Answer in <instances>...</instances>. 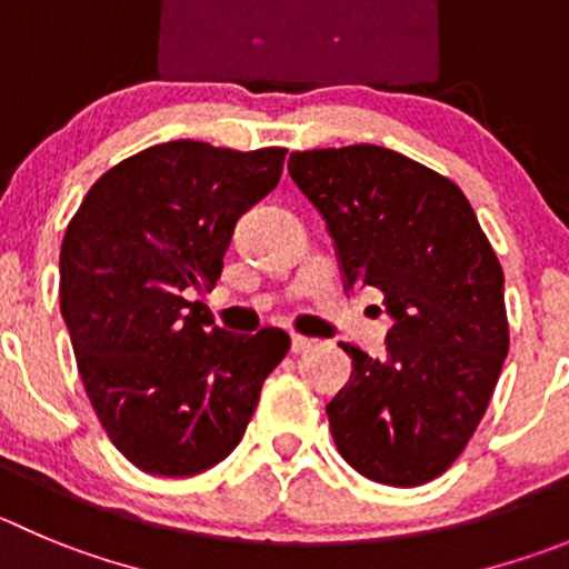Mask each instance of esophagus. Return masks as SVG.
Wrapping results in <instances>:
<instances>
[{"label": "esophagus", "mask_w": 569, "mask_h": 569, "mask_svg": "<svg viewBox=\"0 0 569 569\" xmlns=\"http://www.w3.org/2000/svg\"><path fill=\"white\" fill-rule=\"evenodd\" d=\"M311 348H315V339L300 337V333H295V337H291V353H309Z\"/></svg>", "instance_id": "esophagus-1"}]
</instances>
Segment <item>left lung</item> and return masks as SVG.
Segmentation results:
<instances>
[{
    "mask_svg": "<svg viewBox=\"0 0 569 569\" xmlns=\"http://www.w3.org/2000/svg\"><path fill=\"white\" fill-rule=\"evenodd\" d=\"M345 286H373L396 320L387 357L342 342L350 381L326 407L359 475L398 488L443 475L475 435L508 357L502 267L452 179L379 146L295 151Z\"/></svg>",
    "mask_w": 569,
    "mask_h": 569,
    "instance_id": "obj_1",
    "label": "left lung"
}]
</instances>
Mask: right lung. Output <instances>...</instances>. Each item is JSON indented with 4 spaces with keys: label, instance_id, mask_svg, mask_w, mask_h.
Here are the masks:
<instances>
[{
    "label": "right lung",
    "instance_id": "obj_1",
    "mask_svg": "<svg viewBox=\"0 0 569 569\" xmlns=\"http://www.w3.org/2000/svg\"><path fill=\"white\" fill-rule=\"evenodd\" d=\"M283 159L286 148L151 146L109 168L67 224L58 297L78 373L111 443L148 475L224 460L289 353L280 328L238 337L190 302L221 278L236 221Z\"/></svg>",
    "mask_w": 569,
    "mask_h": 569
}]
</instances>
